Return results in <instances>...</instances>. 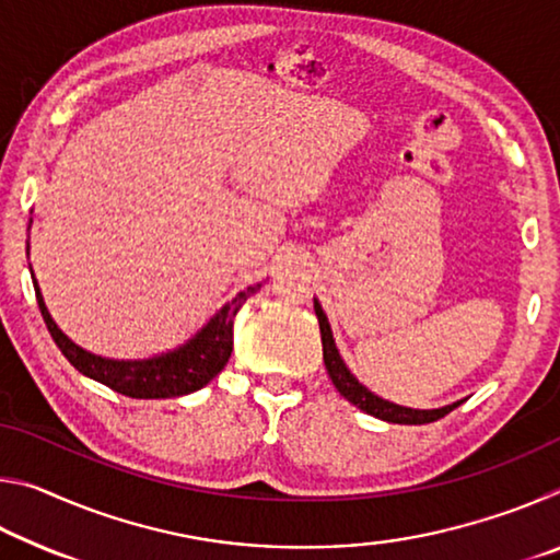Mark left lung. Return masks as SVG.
I'll return each instance as SVG.
<instances>
[{
    "label": "left lung",
    "instance_id": "left-lung-1",
    "mask_svg": "<svg viewBox=\"0 0 560 560\" xmlns=\"http://www.w3.org/2000/svg\"><path fill=\"white\" fill-rule=\"evenodd\" d=\"M314 311H316L318 326H320V343H324V363H326L328 377L334 381L336 390L343 395L348 402H353L358 410L373 415V417H377V420L395 422V424H428V422L440 420V417H444L447 412H452L454 407L462 405V400H457V402L444 405V407H432V410H415V407L390 402V400H385V397L375 395L373 390H368V387L348 371L346 360L340 358L336 340H334V330H330V324L324 314V308H320L318 299H314Z\"/></svg>",
    "mask_w": 560,
    "mask_h": 560
}]
</instances>
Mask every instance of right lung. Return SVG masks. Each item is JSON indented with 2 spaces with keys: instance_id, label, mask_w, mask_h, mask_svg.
I'll return each mask as SVG.
<instances>
[{
  "instance_id": "right-lung-1",
  "label": "right lung",
  "mask_w": 560,
  "mask_h": 560,
  "mask_svg": "<svg viewBox=\"0 0 560 560\" xmlns=\"http://www.w3.org/2000/svg\"><path fill=\"white\" fill-rule=\"evenodd\" d=\"M26 254H30V244H26ZM259 289L261 283H252V287L242 289L232 301H226L222 308H217L214 316H210V320H207L195 336H189L185 343H179L173 350H165V353H155L150 358H106L73 343V340L56 326V320L51 318L49 308H46L44 303L39 283L34 279L36 301H39L46 328H49L54 343L61 348L66 360H69L75 371L91 377V381L108 385L110 390H116L120 395L138 397V400L189 395L210 383L232 355V328L236 311H240L244 306V301Z\"/></svg>"
}]
</instances>
